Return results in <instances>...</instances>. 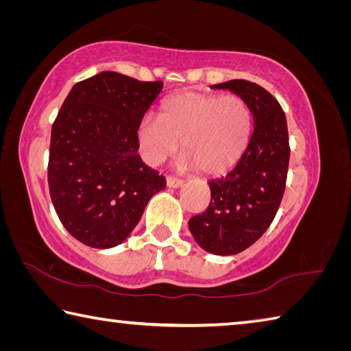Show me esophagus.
Listing matches in <instances>:
<instances>
[{
  "label": "esophagus",
  "mask_w": 351,
  "mask_h": 351,
  "mask_svg": "<svg viewBox=\"0 0 351 351\" xmlns=\"http://www.w3.org/2000/svg\"><path fill=\"white\" fill-rule=\"evenodd\" d=\"M182 184H184V181L180 180V178H176V176H169V178H167V186L171 187V189L181 187Z\"/></svg>",
  "instance_id": "obj_1"
}]
</instances>
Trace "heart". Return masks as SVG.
Returning <instances> with one entry per match:
<instances>
[{
    "mask_svg": "<svg viewBox=\"0 0 351 351\" xmlns=\"http://www.w3.org/2000/svg\"><path fill=\"white\" fill-rule=\"evenodd\" d=\"M252 129V110L238 95L181 93L165 101L159 118L143 121L138 138L152 164L175 154L182 143L184 162L215 175L244 154Z\"/></svg>",
    "mask_w": 351,
    "mask_h": 351,
    "instance_id": "obj_1",
    "label": "heart"
}]
</instances>
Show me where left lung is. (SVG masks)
I'll return each instance as SVG.
<instances>
[{"instance_id":"left-lung-1","label":"left lung","mask_w":351,"mask_h":351,"mask_svg":"<svg viewBox=\"0 0 351 351\" xmlns=\"http://www.w3.org/2000/svg\"><path fill=\"white\" fill-rule=\"evenodd\" d=\"M245 99L253 114V133L234 169L208 182L207 210L189 221L197 245L230 256L254 244L275 219L281 204L290 145L281 104L256 82L232 80L212 86Z\"/></svg>"}]
</instances>
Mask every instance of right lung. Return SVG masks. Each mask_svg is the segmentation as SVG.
<instances>
[{"label": "right lung", "instance_id": "obj_1", "mask_svg": "<svg viewBox=\"0 0 351 351\" xmlns=\"http://www.w3.org/2000/svg\"><path fill=\"white\" fill-rule=\"evenodd\" d=\"M161 81L101 72L76 82L52 125L49 190L66 230L110 248L129 238L165 178L138 155V129Z\"/></svg>", "mask_w": 351, "mask_h": 351}]
</instances>
